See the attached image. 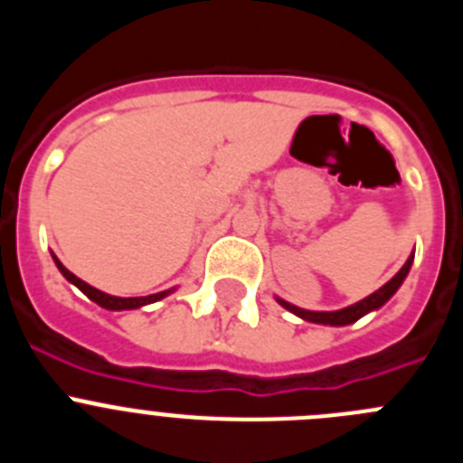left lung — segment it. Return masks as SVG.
<instances>
[{"instance_id":"1","label":"left lung","mask_w":463,"mask_h":463,"mask_svg":"<svg viewBox=\"0 0 463 463\" xmlns=\"http://www.w3.org/2000/svg\"><path fill=\"white\" fill-rule=\"evenodd\" d=\"M412 267V255L408 257V261L401 267V271L396 273L394 278H392L390 282H384L383 288L378 289V292L369 294L366 298H362V301H357V304L347 306V308L343 310H331V313H315V310H304V308H297V306L288 304V301H282V298H278V304L282 306V308H288L289 313L298 315L301 320H308V322H315V325H331V326H343V325H353V322H357L359 317H364L366 313H371V310H378L380 306L387 304L392 297H394L396 289L401 288V282L406 280L408 271H411Z\"/></svg>"}]
</instances>
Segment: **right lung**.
<instances>
[{"label": "right lung", "mask_w": 463, "mask_h": 463, "mask_svg": "<svg viewBox=\"0 0 463 463\" xmlns=\"http://www.w3.org/2000/svg\"><path fill=\"white\" fill-rule=\"evenodd\" d=\"M52 260H55L57 269H60V273H62L64 278H67L69 282H73L76 288L80 289V292L85 294L88 298H92L94 304H99L101 308L106 310H132V308H141V306H148V304H155V301H159V298H165L166 294H171V289H166V292H157V294H150V297H110V294L106 292H99L97 288H92V285H88L85 280H80V278L73 276L71 271H69L67 267H62V261L57 260L55 255H52Z\"/></svg>", "instance_id": "right-lung-1"}]
</instances>
